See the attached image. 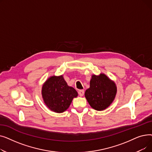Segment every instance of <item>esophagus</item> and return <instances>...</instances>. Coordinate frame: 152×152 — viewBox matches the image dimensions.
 <instances>
[{
	"mask_svg": "<svg viewBox=\"0 0 152 152\" xmlns=\"http://www.w3.org/2000/svg\"><path fill=\"white\" fill-rule=\"evenodd\" d=\"M78 94L81 97H82V96H83L84 94V90H79V92H78Z\"/></svg>",
	"mask_w": 152,
	"mask_h": 152,
	"instance_id": "34e87169",
	"label": "esophagus"
}]
</instances>
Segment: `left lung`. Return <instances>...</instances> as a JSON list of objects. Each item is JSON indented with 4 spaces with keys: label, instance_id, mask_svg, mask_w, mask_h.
I'll list each match as a JSON object with an SVG mask.
<instances>
[{
    "label": "left lung",
    "instance_id": "8db88e82",
    "mask_svg": "<svg viewBox=\"0 0 152 152\" xmlns=\"http://www.w3.org/2000/svg\"><path fill=\"white\" fill-rule=\"evenodd\" d=\"M116 92L115 83L105 74L94 75L90 81V87L85 92V97L92 108L102 111L111 104Z\"/></svg>",
    "mask_w": 152,
    "mask_h": 152
}]
</instances>
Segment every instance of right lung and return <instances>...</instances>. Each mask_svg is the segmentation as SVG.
<instances>
[{
  "instance_id": "obj_1",
  "label": "right lung",
  "mask_w": 152,
  "mask_h": 152,
  "mask_svg": "<svg viewBox=\"0 0 152 152\" xmlns=\"http://www.w3.org/2000/svg\"><path fill=\"white\" fill-rule=\"evenodd\" d=\"M42 96L48 108L60 113L69 108L73 98L77 96V92L73 87L68 86L62 75L53 76L42 86Z\"/></svg>"
}]
</instances>
